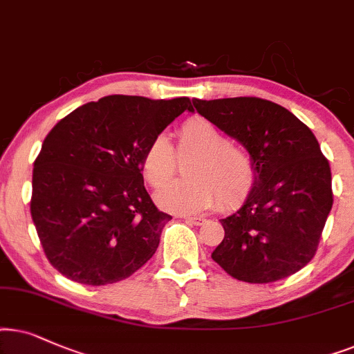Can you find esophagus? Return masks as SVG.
Segmentation results:
<instances>
[{
	"label": "esophagus",
	"mask_w": 354,
	"mask_h": 354,
	"mask_svg": "<svg viewBox=\"0 0 354 354\" xmlns=\"http://www.w3.org/2000/svg\"><path fill=\"white\" fill-rule=\"evenodd\" d=\"M183 218H185L186 221H191V223H194V225H202L205 220L202 215H185Z\"/></svg>",
	"instance_id": "obj_1"
}]
</instances>
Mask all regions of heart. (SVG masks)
I'll list each match as a JSON object with an SVG mask.
<instances>
[{
	"mask_svg": "<svg viewBox=\"0 0 354 354\" xmlns=\"http://www.w3.org/2000/svg\"><path fill=\"white\" fill-rule=\"evenodd\" d=\"M178 153L192 157L186 165L189 180L173 183L157 194L160 207L169 212H196L214 204L216 194L223 207H233L251 189L256 169L246 150L228 142L210 121L194 118L178 129ZM144 178L155 189L173 180L178 158L165 136H155L144 150Z\"/></svg>",
	"mask_w": 354,
	"mask_h": 354,
	"instance_id": "heart-1",
	"label": "heart"
}]
</instances>
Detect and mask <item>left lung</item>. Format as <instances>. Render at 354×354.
I'll use <instances>...</instances> for the list:
<instances>
[{
  "mask_svg": "<svg viewBox=\"0 0 354 354\" xmlns=\"http://www.w3.org/2000/svg\"><path fill=\"white\" fill-rule=\"evenodd\" d=\"M199 115L251 153L256 185L212 259L234 279L272 283L308 266L333 205L328 160L308 126L259 97L194 98ZM194 111V110H192Z\"/></svg>",
  "mask_w": 354,
  "mask_h": 354,
  "instance_id": "left-lung-1",
  "label": "left lung"
}]
</instances>
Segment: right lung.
<instances>
[{
  "label": "right lung",
  "mask_w": 354,
  "mask_h": 354,
  "mask_svg": "<svg viewBox=\"0 0 354 354\" xmlns=\"http://www.w3.org/2000/svg\"><path fill=\"white\" fill-rule=\"evenodd\" d=\"M187 97L108 95L64 116L34 163L30 214L51 266L66 279L100 286L128 279L157 251L171 215L144 187V150Z\"/></svg>",
  "instance_id": "add662e5"
}]
</instances>
